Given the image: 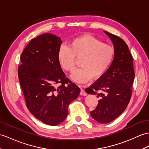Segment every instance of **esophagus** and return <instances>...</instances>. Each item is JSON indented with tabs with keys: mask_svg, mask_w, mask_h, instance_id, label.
<instances>
[{
	"mask_svg": "<svg viewBox=\"0 0 149 149\" xmlns=\"http://www.w3.org/2000/svg\"><path fill=\"white\" fill-rule=\"evenodd\" d=\"M80 86V88H81V93H80V95H82V96H86L87 95V93H86V92L84 90V89H82V87L83 86Z\"/></svg>",
	"mask_w": 149,
	"mask_h": 149,
	"instance_id": "obj_1",
	"label": "esophagus"
}]
</instances>
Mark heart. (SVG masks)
I'll use <instances>...</instances> for the list:
<instances>
[{"label": "heart", "mask_w": 149, "mask_h": 149, "mask_svg": "<svg viewBox=\"0 0 149 149\" xmlns=\"http://www.w3.org/2000/svg\"><path fill=\"white\" fill-rule=\"evenodd\" d=\"M114 57V49L95 37L85 35L72 40L68 47L62 46L58 50V59L65 70L73 72L76 58L80 61V68L72 75L77 83H85L98 79L105 74Z\"/></svg>", "instance_id": "heart-1"}]
</instances>
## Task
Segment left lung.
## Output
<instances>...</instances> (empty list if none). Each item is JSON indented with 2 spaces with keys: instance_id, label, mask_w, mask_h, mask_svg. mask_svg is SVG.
Returning a JSON list of instances; mask_svg holds the SVG:
<instances>
[{
  "instance_id": "obj_1",
  "label": "left lung",
  "mask_w": 149,
  "mask_h": 149,
  "mask_svg": "<svg viewBox=\"0 0 149 149\" xmlns=\"http://www.w3.org/2000/svg\"><path fill=\"white\" fill-rule=\"evenodd\" d=\"M114 46V58L102 77L86 89L88 94L96 95L100 100L95 110L90 112L96 121L106 124L121 114L130 101L135 73L133 56L124 40L105 31Z\"/></svg>"
}]
</instances>
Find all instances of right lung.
<instances>
[{
  "label": "right lung",
  "mask_w": 149,
  "mask_h": 149,
  "mask_svg": "<svg viewBox=\"0 0 149 149\" xmlns=\"http://www.w3.org/2000/svg\"><path fill=\"white\" fill-rule=\"evenodd\" d=\"M61 40L50 33L32 39L21 55L18 73L27 108L32 115L51 126L68 115L70 103L81 89L62 70L58 59Z\"/></svg>",
  "instance_id": "obj_1"
}]
</instances>
